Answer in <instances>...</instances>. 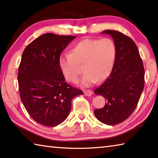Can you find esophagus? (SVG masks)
Returning a JSON list of instances; mask_svg holds the SVG:
<instances>
[{"label": "esophagus", "instance_id": "obj_1", "mask_svg": "<svg viewBox=\"0 0 158 158\" xmlns=\"http://www.w3.org/2000/svg\"><path fill=\"white\" fill-rule=\"evenodd\" d=\"M84 95L86 96H90L93 94V91L90 90H84Z\"/></svg>", "mask_w": 158, "mask_h": 158}]
</instances>
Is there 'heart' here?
<instances>
[{
  "mask_svg": "<svg viewBox=\"0 0 158 158\" xmlns=\"http://www.w3.org/2000/svg\"><path fill=\"white\" fill-rule=\"evenodd\" d=\"M116 53V45L110 38L84 39L72 48L70 54L60 56L59 67L68 81L77 83L83 66L85 74L82 85L89 86L110 75Z\"/></svg>",
  "mask_w": 158,
  "mask_h": 158,
  "instance_id": "b5f03b06",
  "label": "heart"
}]
</instances>
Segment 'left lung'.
I'll use <instances>...</instances> for the list:
<instances>
[{"label": "left lung", "instance_id": "left-lung-1", "mask_svg": "<svg viewBox=\"0 0 158 158\" xmlns=\"http://www.w3.org/2000/svg\"><path fill=\"white\" fill-rule=\"evenodd\" d=\"M114 39L116 48L114 65L109 77L95 90L106 102L103 108L95 109L100 122L114 125L123 122L137 106L144 88V68L138 48L132 39L116 31L106 30Z\"/></svg>", "mask_w": 158, "mask_h": 158}]
</instances>
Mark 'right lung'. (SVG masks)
<instances>
[{
	"label": "right lung",
	"mask_w": 158,
	"mask_h": 158,
	"mask_svg": "<svg viewBox=\"0 0 158 158\" xmlns=\"http://www.w3.org/2000/svg\"><path fill=\"white\" fill-rule=\"evenodd\" d=\"M76 36L42 35L23 51L18 71L21 102L34 121L55 127L68 118L71 102L81 90L65 82L59 67L60 53Z\"/></svg>",
	"instance_id": "1"
}]
</instances>
